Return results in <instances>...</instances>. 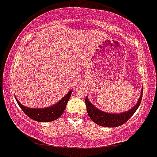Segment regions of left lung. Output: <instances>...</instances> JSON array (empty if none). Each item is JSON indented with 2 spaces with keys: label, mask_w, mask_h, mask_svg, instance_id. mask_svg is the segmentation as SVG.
Instances as JSON below:
<instances>
[{
  "label": "left lung",
  "mask_w": 157,
  "mask_h": 157,
  "mask_svg": "<svg viewBox=\"0 0 157 157\" xmlns=\"http://www.w3.org/2000/svg\"><path fill=\"white\" fill-rule=\"evenodd\" d=\"M142 90H143V88L141 90V95L139 96V100L134 107L131 108L129 110L118 113H107V112L99 110L91 102H90V100H88V96H86V105L87 113H88L91 120L98 125L107 128L118 127V126L125 123L132 115L134 114L138 107H139L142 97Z\"/></svg>",
  "instance_id": "8db88e82"
}]
</instances>
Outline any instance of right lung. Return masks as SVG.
Returning <instances> with one entry per match:
<instances>
[{"label":"right lung","instance_id":"obj_1","mask_svg":"<svg viewBox=\"0 0 157 157\" xmlns=\"http://www.w3.org/2000/svg\"><path fill=\"white\" fill-rule=\"evenodd\" d=\"M72 90L69 91L61 100H59L57 103L51 106V107H45V108H30L23 106L20 102L16 99L20 108L23 112L33 120L40 122H50L56 120L61 117V114L64 113L65 110L66 105L71 97Z\"/></svg>","mask_w":157,"mask_h":157}]
</instances>
